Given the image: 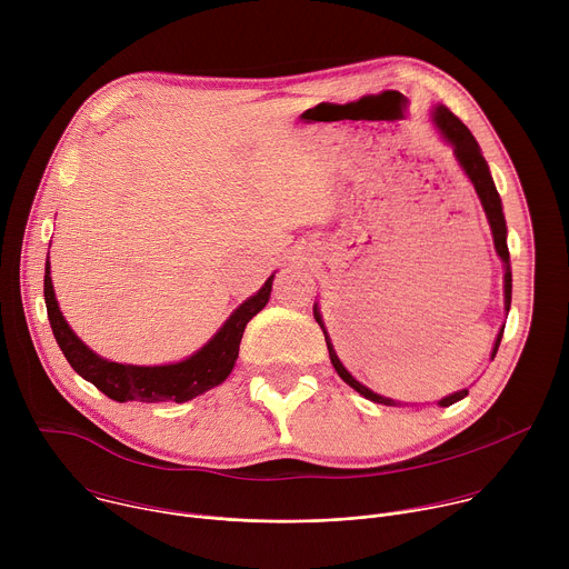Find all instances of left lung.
Listing matches in <instances>:
<instances>
[{
    "instance_id": "8db88e82",
    "label": "left lung",
    "mask_w": 569,
    "mask_h": 569,
    "mask_svg": "<svg viewBox=\"0 0 569 569\" xmlns=\"http://www.w3.org/2000/svg\"><path fill=\"white\" fill-rule=\"evenodd\" d=\"M432 121L437 126V130L441 132V137L452 146V152L459 161L461 171L466 173V178L470 180V184L475 187L477 196H479V202L483 207V213L486 218H489V224H491V231H493V242H496V252L498 257L502 259L505 263V310L509 312L511 308V261H509V248H507V220H505V213H502V200H500V193L493 184V178H491V171H489V164H486V159L479 150V143L475 141V137L470 134V130L446 108V106H437L432 110ZM312 315L319 323V329L323 333V340H327V347H329V356H331V362L338 371V376L349 385L353 387L358 393H362L365 398L373 400V402H380V405H389V408H393V405H400L398 400L393 398H387V396H380L376 391H371L369 387H365L362 382H358L349 371L347 367L340 362L333 345H331V338H329V331L327 327H323V319H321V312H319V306L315 303L312 306ZM502 333H505V327L500 329L498 338H496V345H493V351H491V360L496 358L498 353V347L502 342ZM468 396V389H461V391H455L446 398L439 400L441 408H448V405L461 400Z\"/></svg>"
}]
</instances>
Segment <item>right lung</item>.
<instances>
[{"mask_svg": "<svg viewBox=\"0 0 569 569\" xmlns=\"http://www.w3.org/2000/svg\"><path fill=\"white\" fill-rule=\"evenodd\" d=\"M274 274L263 283V288L242 301L229 319L218 329V333L193 356L173 365H157V367H137L121 365L97 356L90 347L83 345L64 321L60 306L56 301L51 268L49 261L44 266V303L51 321L53 338L64 353L71 369L92 382L99 391L117 402H164L191 400L207 389L220 385L233 369L238 358V347L246 333L248 321L266 308L272 292Z\"/></svg>", "mask_w": 569, "mask_h": 569, "instance_id": "obj_1", "label": "right lung"}]
</instances>
